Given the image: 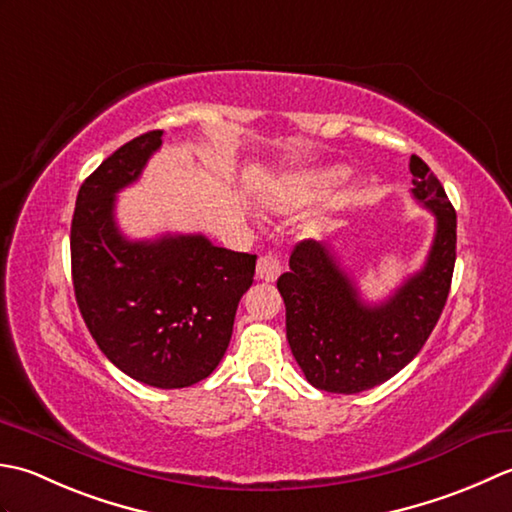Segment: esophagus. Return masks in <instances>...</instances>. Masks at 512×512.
Wrapping results in <instances>:
<instances>
[{
  "label": "esophagus",
  "mask_w": 512,
  "mask_h": 512,
  "mask_svg": "<svg viewBox=\"0 0 512 512\" xmlns=\"http://www.w3.org/2000/svg\"><path fill=\"white\" fill-rule=\"evenodd\" d=\"M280 271H283V265H280L278 256L274 254H265L258 258L256 263V276L260 280H267V283H274V280L280 276Z\"/></svg>",
  "instance_id": "obj_1"
}]
</instances>
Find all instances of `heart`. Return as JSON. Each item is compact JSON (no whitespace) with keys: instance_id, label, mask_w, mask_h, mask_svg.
Returning <instances> with one entry per match:
<instances>
[{"instance_id":"b5f03b06","label":"heart","mask_w":512,"mask_h":512,"mask_svg":"<svg viewBox=\"0 0 512 512\" xmlns=\"http://www.w3.org/2000/svg\"><path fill=\"white\" fill-rule=\"evenodd\" d=\"M342 179L344 174L340 170L300 172L283 176V179L269 183L263 194V203L269 210L294 212L300 210V207L322 201Z\"/></svg>"}]
</instances>
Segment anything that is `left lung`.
Here are the masks:
<instances>
[{"label":"left lung","instance_id":"1","mask_svg":"<svg viewBox=\"0 0 512 512\" xmlns=\"http://www.w3.org/2000/svg\"><path fill=\"white\" fill-rule=\"evenodd\" d=\"M413 198L435 214L424 267L393 294L367 305L331 247L302 241L278 278L287 309V340L309 384L327 393H360L404 369L429 340L451 289L457 216L442 183L411 156Z\"/></svg>","mask_w":512,"mask_h":512}]
</instances>
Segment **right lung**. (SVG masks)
<instances>
[{
  "label": "right lung",
  "mask_w": 512,
  "mask_h": 512,
  "mask_svg": "<svg viewBox=\"0 0 512 512\" xmlns=\"http://www.w3.org/2000/svg\"><path fill=\"white\" fill-rule=\"evenodd\" d=\"M161 143L163 130L145 132L83 181L70 227L72 285L83 322L114 367L156 389H183L225 356L256 256L216 247L203 234H121L117 192L139 179Z\"/></svg>",
  "instance_id": "add662e5"
}]
</instances>
